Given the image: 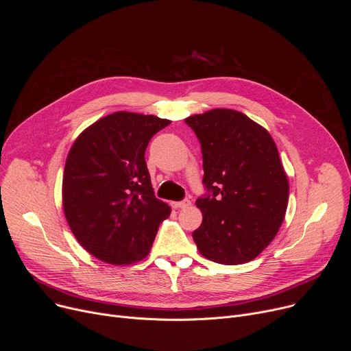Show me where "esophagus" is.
<instances>
[{"label": "esophagus", "instance_id": "34e87169", "mask_svg": "<svg viewBox=\"0 0 351 351\" xmlns=\"http://www.w3.org/2000/svg\"><path fill=\"white\" fill-rule=\"evenodd\" d=\"M172 206L176 208V209H185V208L191 206V200L189 199H183L180 202H173Z\"/></svg>", "mask_w": 351, "mask_h": 351}]
</instances>
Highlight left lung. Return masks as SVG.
Returning a JSON list of instances; mask_svg holds the SVG:
<instances>
[{
    "mask_svg": "<svg viewBox=\"0 0 351 351\" xmlns=\"http://www.w3.org/2000/svg\"><path fill=\"white\" fill-rule=\"evenodd\" d=\"M204 155V183L212 195L199 197L204 219L192 233L199 253L220 265L256 259L278 234L289 180L278 146L266 129L239 110L216 108L192 115Z\"/></svg>",
    "mask_w": 351,
    "mask_h": 351,
    "instance_id": "1",
    "label": "left lung"
}]
</instances>
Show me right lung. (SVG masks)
Returning <instances> with one entry per match:
<instances>
[{
    "mask_svg": "<svg viewBox=\"0 0 351 351\" xmlns=\"http://www.w3.org/2000/svg\"><path fill=\"white\" fill-rule=\"evenodd\" d=\"M171 123L155 115H106L80 134L66 156L62 208L78 243L97 259L126 266L149 254L171 206L155 197L145 151Z\"/></svg>",
    "mask_w": 351,
    "mask_h": 351,
    "instance_id": "right-lung-1",
    "label": "right lung"
}]
</instances>
